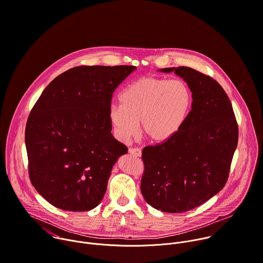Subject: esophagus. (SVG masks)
Masks as SVG:
<instances>
[{"label":"esophagus","instance_id":"esophagus-1","mask_svg":"<svg viewBox=\"0 0 263 263\" xmlns=\"http://www.w3.org/2000/svg\"><path fill=\"white\" fill-rule=\"evenodd\" d=\"M129 153L135 157H140L141 156V149L138 147H131L129 148Z\"/></svg>","mask_w":263,"mask_h":263}]
</instances>
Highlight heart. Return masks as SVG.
Returning a JSON list of instances; mask_svg holds the SVG:
<instances>
[{
    "mask_svg": "<svg viewBox=\"0 0 263 263\" xmlns=\"http://www.w3.org/2000/svg\"><path fill=\"white\" fill-rule=\"evenodd\" d=\"M108 109L115 136L122 142L142 131L155 142L176 136L188 120L193 104L190 86L182 79L145 76L130 83Z\"/></svg>",
    "mask_w": 263,
    "mask_h": 263,
    "instance_id": "b5f03b06",
    "label": "heart"
}]
</instances>
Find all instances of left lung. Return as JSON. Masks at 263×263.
<instances>
[{
    "label": "left lung",
    "mask_w": 263,
    "mask_h": 263,
    "mask_svg": "<svg viewBox=\"0 0 263 263\" xmlns=\"http://www.w3.org/2000/svg\"><path fill=\"white\" fill-rule=\"evenodd\" d=\"M190 86L193 104L187 122L171 138L142 151L140 190L145 201L165 213L201 205L225 186L238 127L231 102L211 76L190 67L165 68Z\"/></svg>",
    "instance_id": "8db88e82"
}]
</instances>
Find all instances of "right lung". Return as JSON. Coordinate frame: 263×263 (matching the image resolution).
Segmentation results:
<instances>
[{"label": "right lung", "mask_w": 263, "mask_h": 263, "mask_svg": "<svg viewBox=\"0 0 263 263\" xmlns=\"http://www.w3.org/2000/svg\"><path fill=\"white\" fill-rule=\"evenodd\" d=\"M135 66H78L57 76L29 116L25 138L29 176L53 206L96 208L111 169L128 148L110 133L108 109L120 83Z\"/></svg>", "instance_id": "add662e5"}]
</instances>
